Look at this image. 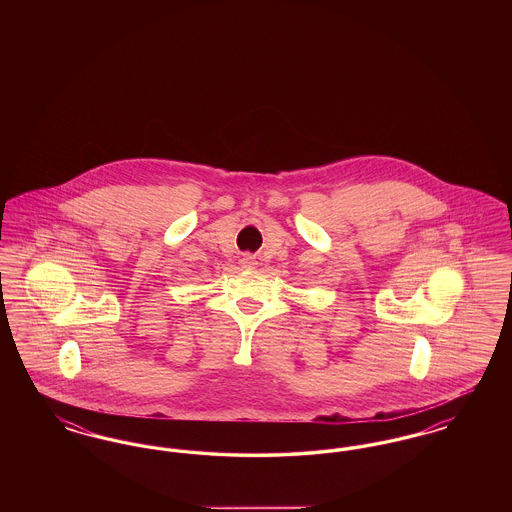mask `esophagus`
Returning <instances> with one entry per match:
<instances>
[{"mask_svg": "<svg viewBox=\"0 0 512 512\" xmlns=\"http://www.w3.org/2000/svg\"><path fill=\"white\" fill-rule=\"evenodd\" d=\"M255 265H257V261H255L253 255H244V257H242V267L253 268Z\"/></svg>", "mask_w": 512, "mask_h": 512, "instance_id": "obj_1", "label": "esophagus"}]
</instances>
